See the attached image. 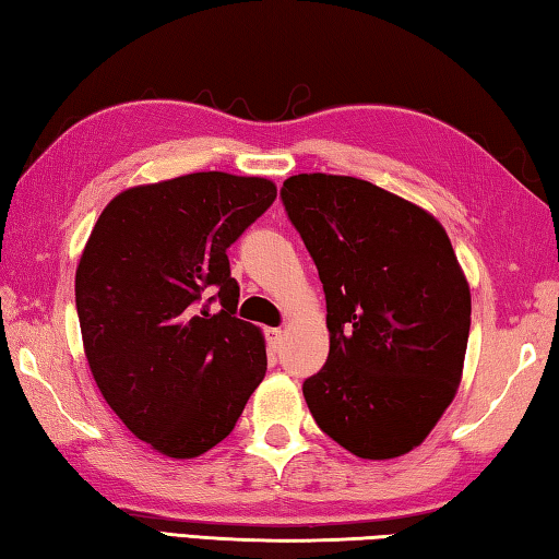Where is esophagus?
I'll return each mask as SVG.
<instances>
[{
  "instance_id": "esophagus-1",
  "label": "esophagus",
  "mask_w": 559,
  "mask_h": 559,
  "mask_svg": "<svg viewBox=\"0 0 559 559\" xmlns=\"http://www.w3.org/2000/svg\"><path fill=\"white\" fill-rule=\"evenodd\" d=\"M266 342H269V349L271 352H281V347H283V330H278V328L266 330Z\"/></svg>"
}]
</instances>
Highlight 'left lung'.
<instances>
[{
    "mask_svg": "<svg viewBox=\"0 0 559 559\" xmlns=\"http://www.w3.org/2000/svg\"><path fill=\"white\" fill-rule=\"evenodd\" d=\"M281 200L328 300V361L302 383L314 423L361 460L411 452L452 403L469 340V283L448 231L352 176H290Z\"/></svg>",
    "mask_w": 559,
    "mask_h": 559,
    "instance_id": "1",
    "label": "left lung"
}]
</instances>
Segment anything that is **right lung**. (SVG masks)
Masks as SVG:
<instances>
[{
	"instance_id": "1",
	"label": "right lung",
	"mask_w": 559,
	"mask_h": 559,
	"mask_svg": "<svg viewBox=\"0 0 559 559\" xmlns=\"http://www.w3.org/2000/svg\"><path fill=\"white\" fill-rule=\"evenodd\" d=\"M273 200L266 178L190 174L119 192L87 239L75 306L90 371L160 454L215 448L266 373L261 330L237 318L227 249Z\"/></svg>"
}]
</instances>
